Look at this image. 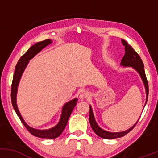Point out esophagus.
I'll use <instances>...</instances> for the list:
<instances>
[{"instance_id":"1","label":"esophagus","mask_w":158,"mask_h":158,"mask_svg":"<svg viewBox=\"0 0 158 158\" xmlns=\"http://www.w3.org/2000/svg\"><path fill=\"white\" fill-rule=\"evenodd\" d=\"M83 97H85V98H88V96H89V94H88V93H84L83 94Z\"/></svg>"}]
</instances>
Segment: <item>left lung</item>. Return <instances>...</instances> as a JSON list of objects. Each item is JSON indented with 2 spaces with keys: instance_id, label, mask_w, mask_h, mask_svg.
<instances>
[{
  "instance_id": "obj_1",
  "label": "left lung",
  "mask_w": 158,
  "mask_h": 158,
  "mask_svg": "<svg viewBox=\"0 0 158 158\" xmlns=\"http://www.w3.org/2000/svg\"><path fill=\"white\" fill-rule=\"evenodd\" d=\"M122 43L123 46H125V54L124 56H123L122 60H121V64L123 65V66L133 67V68L139 73V75H140V77L143 79V83H144L145 88H146V102H147L148 96V84L147 79H146V73H145L144 65H143L142 59H141V58L139 57V56L137 54V52L134 50L131 45L128 44L125 40H122ZM89 121L90 126H91L93 131L95 132L99 137L104 139H114L123 137V136L126 135V134H128V132L131 131V130L135 128L136 125H137V122H138V121H137V122L131 128H130L129 129L123 132H108L104 131L102 128H99V127L98 126V125L97 124V123H96L93 111H92V108L90 106Z\"/></svg>"
}]
</instances>
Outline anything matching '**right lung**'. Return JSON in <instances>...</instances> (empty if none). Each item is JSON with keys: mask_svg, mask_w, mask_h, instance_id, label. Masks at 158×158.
<instances>
[{"mask_svg": "<svg viewBox=\"0 0 158 158\" xmlns=\"http://www.w3.org/2000/svg\"><path fill=\"white\" fill-rule=\"evenodd\" d=\"M52 42L51 40L47 39L44 41H40L32 45L31 48H30L27 51L25 52L23 55L20 58V59L18 61L17 64L15 66V70L14 72L13 79H12V86H11V100H12V104L13 106L14 110H15L16 114H17L18 117L21 119V123L23 125L26 127V128L28 130V131L32 135L35 136L37 137L40 138H48V139H53L59 137V135L62 133L63 131L64 130L65 127H66L67 123H68V119L70 117L71 112L73 111L74 107L77 105V102L78 99H74L73 100L70 101V102H67L66 104L63 106L62 108V114H61V117L60 121L58 123L54 128H50L48 130H37L35 128H32L30 127L26 123L24 122L22 117L19 113V110L18 109L17 104H16V94H17L18 85H19L20 79H21V75H22L23 70L25 68L27 67L29 61L33 58L38 52L41 51L43 48H45L47 45Z\"/></svg>", "mask_w": 158, "mask_h": 158, "instance_id": "right-lung-1", "label": "right lung"}]
</instances>
